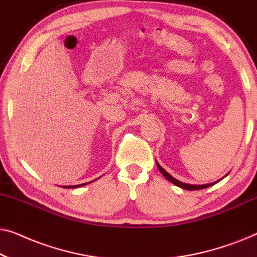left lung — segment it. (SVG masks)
<instances>
[{
    "instance_id": "1",
    "label": "left lung",
    "mask_w": 257,
    "mask_h": 257,
    "mask_svg": "<svg viewBox=\"0 0 257 257\" xmlns=\"http://www.w3.org/2000/svg\"><path fill=\"white\" fill-rule=\"evenodd\" d=\"M156 163H157V167L159 168V171H160V173L164 175L165 178L167 179L168 181L170 182H172V184L173 185H175V186H178V187H180V188H182V189H187V191H199V189H203V188H207V187H210V186H213V185H215L216 182H219V181H221L222 180V179L224 178V177H227L228 175V173L224 175L223 178H221L220 180H217V181H215V182H210V184H206V185H192V184H186V182H182V181H180V180H178V179H175V178H173L172 177V175L168 173L167 171H165L163 167L160 166L159 165V163H158V161L156 160Z\"/></svg>"
}]
</instances>
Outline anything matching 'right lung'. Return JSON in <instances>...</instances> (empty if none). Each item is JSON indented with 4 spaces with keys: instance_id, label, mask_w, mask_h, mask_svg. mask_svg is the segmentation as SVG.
<instances>
[{
    "instance_id": "right-lung-1",
    "label": "right lung",
    "mask_w": 257,
    "mask_h": 257,
    "mask_svg": "<svg viewBox=\"0 0 257 257\" xmlns=\"http://www.w3.org/2000/svg\"><path fill=\"white\" fill-rule=\"evenodd\" d=\"M94 180H97V179H94ZM92 182V181H90ZM90 182H86V184H80V185H75V186H62L63 188H79V187H83V186H85L87 184H90Z\"/></svg>"
}]
</instances>
